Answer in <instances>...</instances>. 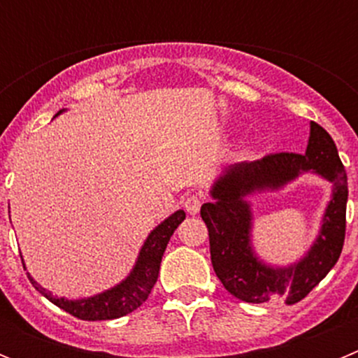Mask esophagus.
Wrapping results in <instances>:
<instances>
[{"instance_id": "esophagus-1", "label": "esophagus", "mask_w": 358, "mask_h": 358, "mask_svg": "<svg viewBox=\"0 0 358 358\" xmlns=\"http://www.w3.org/2000/svg\"><path fill=\"white\" fill-rule=\"evenodd\" d=\"M185 210L188 211L189 215H197L199 211H201V206H202V197L201 195H188V197L185 199Z\"/></svg>"}]
</instances>
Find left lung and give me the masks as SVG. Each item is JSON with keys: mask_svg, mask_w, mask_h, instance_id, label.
Returning <instances> with one entry per match:
<instances>
[{"mask_svg": "<svg viewBox=\"0 0 358 358\" xmlns=\"http://www.w3.org/2000/svg\"><path fill=\"white\" fill-rule=\"evenodd\" d=\"M312 171L334 185L320 235L301 261L287 268H273L252 249V210L249 194L275 191L301 173ZM213 202L201 208L210 235L211 264L224 289L245 303L283 299L301 301L331 271L346 235L348 177L331 136L315 122L310 123L305 154L280 152L251 163L231 164L210 189Z\"/></svg>", "mask_w": 358, "mask_h": 358, "instance_id": "8db88e82", "label": "left lung"}]
</instances>
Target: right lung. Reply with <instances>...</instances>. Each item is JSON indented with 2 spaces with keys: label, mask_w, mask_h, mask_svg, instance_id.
<instances>
[{
  "label": "right lung",
  "mask_w": 358,
  "mask_h": 358,
  "mask_svg": "<svg viewBox=\"0 0 358 358\" xmlns=\"http://www.w3.org/2000/svg\"><path fill=\"white\" fill-rule=\"evenodd\" d=\"M61 113L62 110H59L57 115H61ZM185 211L177 210L169 218H164L159 226L154 227L141 245L131 274L106 292L84 297V299H66V297L53 296L52 292L37 285V281L30 274H28V280L53 305L82 321H107V319L123 317V315L134 312L136 308H140L150 294L152 287L156 285L164 249L169 245L173 231L185 220Z\"/></svg>",
  "instance_id": "1"
}]
</instances>
